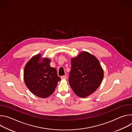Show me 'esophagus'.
<instances>
[{
  "instance_id": "obj_1",
  "label": "esophagus",
  "mask_w": 132,
  "mask_h": 132,
  "mask_svg": "<svg viewBox=\"0 0 132 132\" xmlns=\"http://www.w3.org/2000/svg\"><path fill=\"white\" fill-rule=\"evenodd\" d=\"M61 78L62 79H66V78H67V77H66V76H61Z\"/></svg>"
}]
</instances>
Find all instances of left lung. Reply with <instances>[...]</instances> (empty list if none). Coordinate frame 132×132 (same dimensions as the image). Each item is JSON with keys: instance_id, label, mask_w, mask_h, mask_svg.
I'll return each mask as SVG.
<instances>
[{"instance_id": "8db88e82", "label": "left lung", "mask_w": 132, "mask_h": 132, "mask_svg": "<svg viewBox=\"0 0 132 132\" xmlns=\"http://www.w3.org/2000/svg\"><path fill=\"white\" fill-rule=\"evenodd\" d=\"M71 64L69 85L77 96L86 98L101 85L104 76L103 70L96 56L85 51L72 58Z\"/></svg>"}]
</instances>
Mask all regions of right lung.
Masks as SVG:
<instances>
[{
    "label": "right lung",
    "mask_w": 132,
    "mask_h": 132,
    "mask_svg": "<svg viewBox=\"0 0 132 132\" xmlns=\"http://www.w3.org/2000/svg\"><path fill=\"white\" fill-rule=\"evenodd\" d=\"M51 59L41 54L32 57L24 68V81L30 91L37 97L45 98L55 91L61 80L55 68L50 66Z\"/></svg>",
    "instance_id": "right-lung-1"
}]
</instances>
